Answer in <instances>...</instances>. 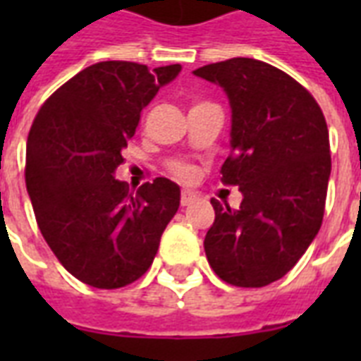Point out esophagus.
Here are the masks:
<instances>
[{
  "instance_id": "esophagus-1",
  "label": "esophagus",
  "mask_w": 361,
  "mask_h": 361,
  "mask_svg": "<svg viewBox=\"0 0 361 361\" xmlns=\"http://www.w3.org/2000/svg\"><path fill=\"white\" fill-rule=\"evenodd\" d=\"M197 200V195L191 191H181V206H191L192 202Z\"/></svg>"
}]
</instances>
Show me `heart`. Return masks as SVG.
Listing matches in <instances>:
<instances>
[{
	"label": "heart",
	"mask_w": 361,
	"mask_h": 361,
	"mask_svg": "<svg viewBox=\"0 0 361 361\" xmlns=\"http://www.w3.org/2000/svg\"><path fill=\"white\" fill-rule=\"evenodd\" d=\"M174 172L181 178H191L192 176V169L191 166H187V164H176Z\"/></svg>",
	"instance_id": "1"
}]
</instances>
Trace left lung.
Wrapping results in <instances>:
<instances>
[{"label": "left lung", "mask_w": 361, "mask_h": 361, "mask_svg": "<svg viewBox=\"0 0 361 361\" xmlns=\"http://www.w3.org/2000/svg\"><path fill=\"white\" fill-rule=\"evenodd\" d=\"M192 75L228 97L231 155L221 174L243 197L238 209L212 198L204 251L226 283L266 286L294 268L322 225L331 172L324 114L305 87L258 59L232 58Z\"/></svg>", "instance_id": "8db88e82"}]
</instances>
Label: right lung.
Returning <instances> with one entry per match:
<instances>
[{"label": "right lung", "instance_id": "add662e5", "mask_svg": "<svg viewBox=\"0 0 361 361\" xmlns=\"http://www.w3.org/2000/svg\"><path fill=\"white\" fill-rule=\"evenodd\" d=\"M101 61L54 92L35 116L25 146V187L37 225L76 279L120 288L146 274L164 228L180 208V185L155 178L130 195L116 169L140 112L180 75Z\"/></svg>", "mask_w": 361, "mask_h": 361}]
</instances>
